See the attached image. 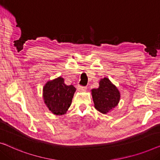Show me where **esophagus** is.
Here are the masks:
<instances>
[{
	"instance_id": "1",
	"label": "esophagus",
	"mask_w": 160,
	"mask_h": 160,
	"mask_svg": "<svg viewBox=\"0 0 160 160\" xmlns=\"http://www.w3.org/2000/svg\"><path fill=\"white\" fill-rule=\"evenodd\" d=\"M86 89H87V88L85 87H81V86H78V90L79 92H85Z\"/></svg>"
}]
</instances>
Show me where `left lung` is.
Returning a JSON list of instances; mask_svg holds the SVG:
<instances>
[{
  "label": "left lung",
  "instance_id": "8db88e82",
  "mask_svg": "<svg viewBox=\"0 0 160 160\" xmlns=\"http://www.w3.org/2000/svg\"><path fill=\"white\" fill-rule=\"evenodd\" d=\"M91 94L94 108L102 114L112 111L118 105L120 99L118 89L107 77L99 80V87L92 89Z\"/></svg>",
  "mask_w": 160,
  "mask_h": 160
}]
</instances>
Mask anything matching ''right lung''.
Returning <instances> with one entry per match:
<instances>
[{"instance_id": "obj_1", "label": "right lung", "mask_w": 160, "mask_h": 160, "mask_svg": "<svg viewBox=\"0 0 160 160\" xmlns=\"http://www.w3.org/2000/svg\"><path fill=\"white\" fill-rule=\"evenodd\" d=\"M73 85H66L64 78L59 76L50 80L44 85L42 97L44 102L52 114L63 115L70 108L76 92Z\"/></svg>"}]
</instances>
